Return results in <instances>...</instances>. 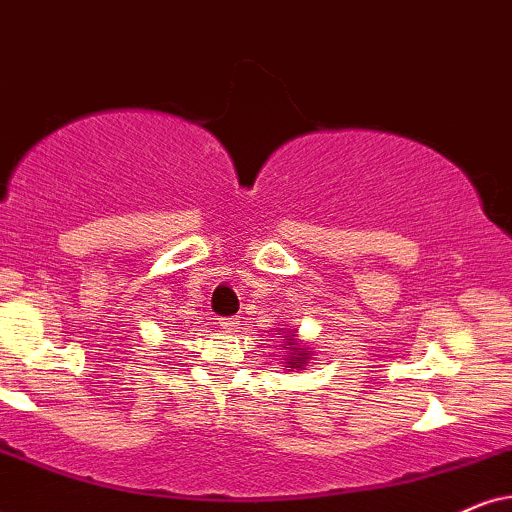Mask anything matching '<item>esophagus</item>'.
<instances>
[{"label":"esophagus","mask_w":512,"mask_h":512,"mask_svg":"<svg viewBox=\"0 0 512 512\" xmlns=\"http://www.w3.org/2000/svg\"><path fill=\"white\" fill-rule=\"evenodd\" d=\"M219 328H222L224 333H238V328H241V321L236 319H219Z\"/></svg>","instance_id":"obj_1"}]
</instances>
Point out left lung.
Wrapping results in <instances>:
<instances>
[{"mask_svg":"<svg viewBox=\"0 0 512 512\" xmlns=\"http://www.w3.org/2000/svg\"><path fill=\"white\" fill-rule=\"evenodd\" d=\"M276 335L283 338V366H286V371H304L309 366V361L314 359L312 347L300 340V335H297L293 326L278 328Z\"/></svg>","mask_w":512,"mask_h":512,"instance_id":"obj_1","label":"left lung"}]
</instances>
